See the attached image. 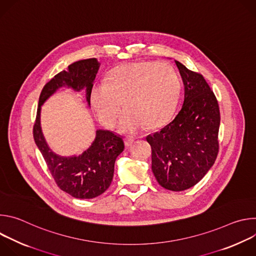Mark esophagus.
Listing matches in <instances>:
<instances>
[{
	"mask_svg": "<svg viewBox=\"0 0 256 256\" xmlns=\"http://www.w3.org/2000/svg\"><path fill=\"white\" fill-rule=\"evenodd\" d=\"M134 142V138H126L124 140V144H126V147H130V146L132 144V142Z\"/></svg>",
	"mask_w": 256,
	"mask_h": 256,
	"instance_id": "34e87169",
	"label": "esophagus"
}]
</instances>
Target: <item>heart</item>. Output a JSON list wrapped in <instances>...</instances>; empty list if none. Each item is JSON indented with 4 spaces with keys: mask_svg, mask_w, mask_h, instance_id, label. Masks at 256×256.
Listing matches in <instances>:
<instances>
[{
    "mask_svg": "<svg viewBox=\"0 0 256 256\" xmlns=\"http://www.w3.org/2000/svg\"><path fill=\"white\" fill-rule=\"evenodd\" d=\"M181 89L175 68L167 62L124 64L109 72L106 81L96 83L90 95L93 110L106 126H112L126 112L120 130L132 134L144 126L156 128L173 114Z\"/></svg>",
    "mask_w": 256,
    "mask_h": 256,
    "instance_id": "1",
    "label": "heart"
}]
</instances>
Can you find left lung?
Listing matches in <instances>:
<instances>
[{"mask_svg": "<svg viewBox=\"0 0 256 256\" xmlns=\"http://www.w3.org/2000/svg\"><path fill=\"white\" fill-rule=\"evenodd\" d=\"M175 62L184 85V105L170 124L146 140L152 148V171L158 184L181 192L196 186L214 163L220 110L204 78Z\"/></svg>", "mask_w": 256, "mask_h": 256, "instance_id": "1", "label": "left lung"}]
</instances>
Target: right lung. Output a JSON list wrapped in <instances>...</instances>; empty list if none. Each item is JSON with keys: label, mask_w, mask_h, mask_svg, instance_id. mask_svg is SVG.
I'll use <instances>...</instances> for the list:
<instances>
[{"label": "right lung", "mask_w": 256, "mask_h": 256, "mask_svg": "<svg viewBox=\"0 0 256 256\" xmlns=\"http://www.w3.org/2000/svg\"><path fill=\"white\" fill-rule=\"evenodd\" d=\"M100 62L97 58H87L72 62L56 75L44 87L33 128V136L42 152L58 186L72 198L88 200L102 194L110 186L114 163L124 151L122 136L106 130H97L90 147L79 156L56 154L46 140L42 130L40 114L44 103L60 88L66 87L80 92L85 89L86 101L90 107V95Z\"/></svg>", "instance_id": "add662e5"}]
</instances>
